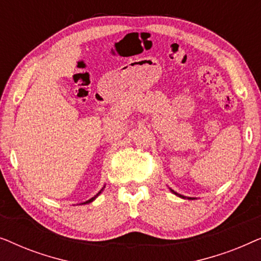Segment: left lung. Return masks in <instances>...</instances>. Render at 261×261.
<instances>
[{"label": "left lung", "instance_id": "8db88e82", "mask_svg": "<svg viewBox=\"0 0 261 261\" xmlns=\"http://www.w3.org/2000/svg\"><path fill=\"white\" fill-rule=\"evenodd\" d=\"M171 191H172V192H173V194H174V195H177V196H179V197H181V198H185V197H184V196H181V195H179V194H177V192H174V191H173V190H171Z\"/></svg>", "mask_w": 261, "mask_h": 261}]
</instances>
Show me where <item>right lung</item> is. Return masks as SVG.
<instances>
[{
	"mask_svg": "<svg viewBox=\"0 0 261 261\" xmlns=\"http://www.w3.org/2000/svg\"><path fill=\"white\" fill-rule=\"evenodd\" d=\"M102 190H103V189H102ZM102 190H101V191H102ZM101 191H99V192H98V194L95 196V197H92V198H90V199H89V201H87V202H84V204H87V203H90V202H92V201H94V199H95L96 197H97V196H98L99 194H101Z\"/></svg>",
	"mask_w": 261,
	"mask_h": 261,
	"instance_id": "1",
	"label": "right lung"
}]
</instances>
